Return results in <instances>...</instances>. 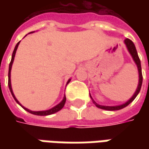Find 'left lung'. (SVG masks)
<instances>
[{
  "label": "left lung",
  "instance_id": "obj_1",
  "mask_svg": "<svg viewBox=\"0 0 149 149\" xmlns=\"http://www.w3.org/2000/svg\"><path fill=\"white\" fill-rule=\"evenodd\" d=\"M124 44L126 45L127 49L129 50V52L130 53V54L132 55L133 59L134 60V62L136 63L137 66H138L139 74V80L138 88L136 89V91H135V93L134 94V95L132 96V98H131L129 101H127V102H126L125 104H123L118 106H104L98 104L95 100L92 99V97H91V95H90V98L92 99V101H93V103L95 104V106L98 107V108H100V109H102L109 110V111H114V110H119V109H123V108H125L126 106L129 105L130 103H132V102L134 100V99L137 97V95H139V91H140L142 83H143V75H142V68H141V62L140 60H139V55H138V52H137V50H136L134 44V42H133L131 40H129V39H125V40H124Z\"/></svg>",
  "mask_w": 149,
  "mask_h": 149
}]
</instances>
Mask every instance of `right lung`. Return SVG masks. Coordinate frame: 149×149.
<instances>
[{
	"mask_svg": "<svg viewBox=\"0 0 149 149\" xmlns=\"http://www.w3.org/2000/svg\"><path fill=\"white\" fill-rule=\"evenodd\" d=\"M20 42H18V43L16 44V45H15V47L14 51H13V54H12V57H11V60H10V65H9V72H8V86H9V89H10V93H11V95L13 96V98H14V100L20 104L25 110H26L27 112H29V113H31L32 114H35V115H40V116H45V115H49V114H53L54 113H56V112L60 111V109L64 107L65 105V101H66V97L65 95V97H64V99L63 100L60 102L59 104H57L56 106H54L53 107L52 109H48V110H45V111H31V110H30V109H26L25 107H23V106L20 104V103H19V101L16 100V98L15 97L14 94H13V91H12V88H11V83H10V70H11V66H12V64H13V61H14L15 59V52H16V49L18 48V45H19V44ZM70 79H69L68 80V82H67V84L70 83Z\"/></svg>",
	"mask_w": 149,
	"mask_h": 149,
	"instance_id": "add662e5",
	"label": "right lung"
}]
</instances>
